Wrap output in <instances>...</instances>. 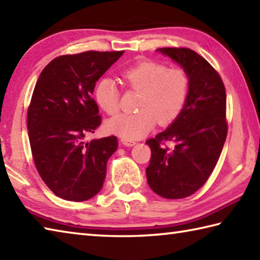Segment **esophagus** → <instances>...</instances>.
<instances>
[{
	"label": "esophagus",
	"instance_id": "obj_1",
	"mask_svg": "<svg viewBox=\"0 0 260 260\" xmlns=\"http://www.w3.org/2000/svg\"><path fill=\"white\" fill-rule=\"evenodd\" d=\"M121 143L123 144L124 146H128V147H131V146H135L136 145V141L135 140H130V139H126V138H122L121 139Z\"/></svg>",
	"mask_w": 260,
	"mask_h": 260
}]
</instances>
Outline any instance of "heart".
Instances as JSON below:
<instances>
[{"label":"heart","mask_w":260,"mask_h":260,"mask_svg":"<svg viewBox=\"0 0 260 260\" xmlns=\"http://www.w3.org/2000/svg\"><path fill=\"white\" fill-rule=\"evenodd\" d=\"M122 79L130 89L140 92L136 113L116 115L107 122V129L126 139H139L154 128L174 122L182 113L189 95V77L180 68L143 61L122 71ZM95 99L107 114L120 109V90L114 80L103 78L97 82Z\"/></svg>","instance_id":"obj_1"}]
</instances>
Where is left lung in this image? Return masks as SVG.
Segmentation results:
<instances>
[{
    "label": "left lung",
    "mask_w": 260,
    "mask_h": 260,
    "mask_svg": "<svg viewBox=\"0 0 260 260\" xmlns=\"http://www.w3.org/2000/svg\"><path fill=\"white\" fill-rule=\"evenodd\" d=\"M157 51L183 68L189 95L178 119L146 141L151 150L146 175L155 193L181 199L202 188L216 166L228 135L226 92L218 72L198 53L185 47ZM166 141L175 144L172 149Z\"/></svg>",
    "instance_id": "8db88e82"
}]
</instances>
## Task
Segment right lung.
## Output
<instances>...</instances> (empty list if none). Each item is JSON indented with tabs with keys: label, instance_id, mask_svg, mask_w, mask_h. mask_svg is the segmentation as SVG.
<instances>
[{
	"label": "right lung",
	"instance_id": "obj_1",
	"mask_svg": "<svg viewBox=\"0 0 260 260\" xmlns=\"http://www.w3.org/2000/svg\"><path fill=\"white\" fill-rule=\"evenodd\" d=\"M124 51H88L61 55L44 68L27 112L29 143L36 169L53 193L85 202L101 191L115 136L86 141L101 124L91 95L96 81Z\"/></svg>",
	"mask_w": 260,
	"mask_h": 260
}]
</instances>
